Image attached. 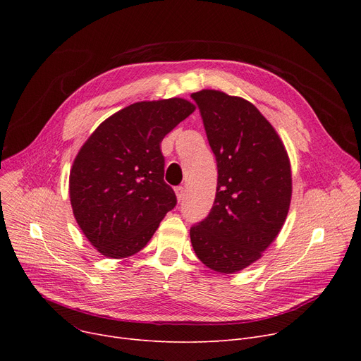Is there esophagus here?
<instances>
[{
    "label": "esophagus",
    "mask_w": 361,
    "mask_h": 361,
    "mask_svg": "<svg viewBox=\"0 0 361 361\" xmlns=\"http://www.w3.org/2000/svg\"><path fill=\"white\" fill-rule=\"evenodd\" d=\"M176 196H177V200H178V202H183V200H184V196H185L184 187H177V188H176Z\"/></svg>",
    "instance_id": "34e87169"
}]
</instances>
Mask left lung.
<instances>
[{
	"mask_svg": "<svg viewBox=\"0 0 361 361\" xmlns=\"http://www.w3.org/2000/svg\"><path fill=\"white\" fill-rule=\"evenodd\" d=\"M216 157L212 209L192 226L199 260L219 274H235L262 257L287 219L291 164L276 130L249 101L221 90L192 93Z\"/></svg>",
	"mask_w": 361,
	"mask_h": 361,
	"instance_id": "left-lung-1",
	"label": "left lung"
}]
</instances>
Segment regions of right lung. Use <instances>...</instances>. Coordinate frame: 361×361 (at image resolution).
<instances>
[{
  "mask_svg": "<svg viewBox=\"0 0 361 361\" xmlns=\"http://www.w3.org/2000/svg\"><path fill=\"white\" fill-rule=\"evenodd\" d=\"M195 109L183 98L131 104L102 121L80 147L70 169V203L101 255H136L176 206V193L164 181L161 142Z\"/></svg>",
  "mask_w": 361,
  "mask_h": 361,
  "instance_id": "add662e5",
  "label": "right lung"
}]
</instances>
